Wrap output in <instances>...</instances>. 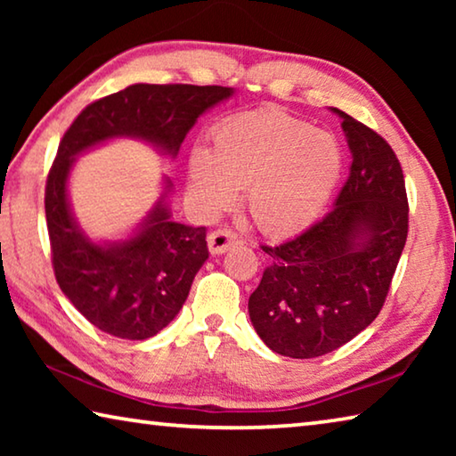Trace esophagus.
I'll return each instance as SVG.
<instances>
[{
  "label": "esophagus",
  "instance_id": "34e87169",
  "mask_svg": "<svg viewBox=\"0 0 456 456\" xmlns=\"http://www.w3.org/2000/svg\"><path fill=\"white\" fill-rule=\"evenodd\" d=\"M207 243H209V251L213 256H221V253H227L231 247L241 245V239L231 229H217L207 237Z\"/></svg>",
  "mask_w": 456,
  "mask_h": 456
}]
</instances>
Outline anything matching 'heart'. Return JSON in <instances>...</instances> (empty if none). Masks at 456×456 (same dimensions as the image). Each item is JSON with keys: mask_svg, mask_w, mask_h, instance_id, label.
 Here are the masks:
<instances>
[{"mask_svg": "<svg viewBox=\"0 0 456 456\" xmlns=\"http://www.w3.org/2000/svg\"><path fill=\"white\" fill-rule=\"evenodd\" d=\"M344 157L330 133L273 108L235 114L215 128L211 149L189 159V189L219 211L245 187V207L272 237L299 233L320 217L342 176Z\"/></svg>", "mask_w": 456, "mask_h": 456, "instance_id": "b5f03b06", "label": "heart"}]
</instances>
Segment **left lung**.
Returning a JSON list of instances; mask_svg holds the SVG:
<instances>
[{"mask_svg": "<svg viewBox=\"0 0 456 456\" xmlns=\"http://www.w3.org/2000/svg\"><path fill=\"white\" fill-rule=\"evenodd\" d=\"M342 118L352 167L326 217L277 247L249 297L253 328L269 350L318 358L348 344L380 314L408 235L404 175L372 128Z\"/></svg>", "mask_w": 456, "mask_h": 456, "instance_id": "obj_1", "label": "left lung"}]
</instances>
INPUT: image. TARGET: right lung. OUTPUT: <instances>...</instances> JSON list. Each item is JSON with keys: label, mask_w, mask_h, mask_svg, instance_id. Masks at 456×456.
<instances>
[{"label": "right lung", "mask_w": 456, "mask_h": 456, "mask_svg": "<svg viewBox=\"0 0 456 456\" xmlns=\"http://www.w3.org/2000/svg\"><path fill=\"white\" fill-rule=\"evenodd\" d=\"M233 96V88L192 84H133L88 104L60 141L45 181L52 265L56 281L92 326L122 339L157 336L175 320L191 283L209 257L207 229L171 219L167 191L133 237L94 243L76 223L68 175L76 157L110 138H141L175 159L200 114Z\"/></svg>", "instance_id": "1"}]
</instances>
